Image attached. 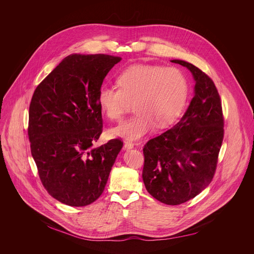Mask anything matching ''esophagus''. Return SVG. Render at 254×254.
<instances>
[{"label":"esophagus","mask_w":254,"mask_h":254,"mask_svg":"<svg viewBox=\"0 0 254 254\" xmlns=\"http://www.w3.org/2000/svg\"><path fill=\"white\" fill-rule=\"evenodd\" d=\"M133 144L132 143H125L124 144V149L125 150H129V149H131V148H133Z\"/></svg>","instance_id":"1"}]
</instances>
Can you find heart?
<instances>
[{
	"instance_id": "heart-1",
	"label": "heart",
	"mask_w": 254,
	"mask_h": 254,
	"mask_svg": "<svg viewBox=\"0 0 254 254\" xmlns=\"http://www.w3.org/2000/svg\"><path fill=\"white\" fill-rule=\"evenodd\" d=\"M119 89L103 85L98 92L101 109L111 120L122 118L132 103L136 114L110 129L109 134L127 141H137L156 124H172L186 107L190 84L178 68L138 64L117 77Z\"/></svg>"
}]
</instances>
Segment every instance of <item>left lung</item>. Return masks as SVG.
<instances>
[{
    "label": "left lung",
    "mask_w": 254,
    "mask_h": 254,
    "mask_svg": "<svg viewBox=\"0 0 254 254\" xmlns=\"http://www.w3.org/2000/svg\"><path fill=\"white\" fill-rule=\"evenodd\" d=\"M171 63L190 71L194 95L181 119L145 144L143 180L154 198L178 205L196 196L212 181L224 137V119L213 81L188 62Z\"/></svg>",
    "instance_id": "8db88e82"
}]
</instances>
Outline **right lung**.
I'll return each mask as SVG.
<instances>
[{
    "label": "right lung",
    "instance_id": "obj_1",
    "mask_svg": "<svg viewBox=\"0 0 254 254\" xmlns=\"http://www.w3.org/2000/svg\"><path fill=\"white\" fill-rule=\"evenodd\" d=\"M121 58L73 54L37 87L29 108L31 153L48 192L69 206H86L103 193L123 143L97 148L102 134L98 92Z\"/></svg>",
    "mask_w": 254,
    "mask_h": 254
}]
</instances>
